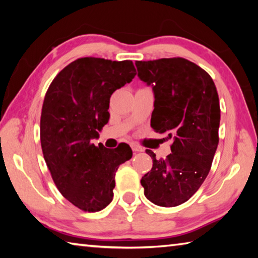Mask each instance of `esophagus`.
<instances>
[{
  "mask_svg": "<svg viewBox=\"0 0 258 258\" xmlns=\"http://www.w3.org/2000/svg\"><path fill=\"white\" fill-rule=\"evenodd\" d=\"M131 147H132V150L134 151V152H140V151H143V149L140 146H138L137 143H132V145H131Z\"/></svg>",
  "mask_w": 258,
  "mask_h": 258,
  "instance_id": "obj_1",
  "label": "esophagus"
}]
</instances>
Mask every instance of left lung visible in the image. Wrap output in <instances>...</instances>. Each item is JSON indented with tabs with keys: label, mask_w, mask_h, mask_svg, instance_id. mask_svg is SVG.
Masks as SVG:
<instances>
[{
	"label": "left lung",
	"mask_w": 258,
	"mask_h": 258,
	"mask_svg": "<svg viewBox=\"0 0 258 258\" xmlns=\"http://www.w3.org/2000/svg\"><path fill=\"white\" fill-rule=\"evenodd\" d=\"M140 80L152 85L151 127L173 138L172 154L156 159L141 178L145 196L163 207L185 203L211 171L218 145L221 109L216 86L207 72L184 58L137 61Z\"/></svg>",
	"instance_id": "1"
}]
</instances>
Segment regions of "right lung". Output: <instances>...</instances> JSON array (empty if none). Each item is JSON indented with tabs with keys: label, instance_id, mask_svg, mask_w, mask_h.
Instances as JSON below:
<instances>
[{
	"label": "right lung",
	"instance_id": "1",
	"mask_svg": "<svg viewBox=\"0 0 258 258\" xmlns=\"http://www.w3.org/2000/svg\"><path fill=\"white\" fill-rule=\"evenodd\" d=\"M137 75L131 60L86 56L64 67L46 91L41 113V146L60 194L84 212H99L113 197L119 165L132 149L94 146L109 120L111 94Z\"/></svg>",
	"mask_w": 258,
	"mask_h": 258
}]
</instances>
